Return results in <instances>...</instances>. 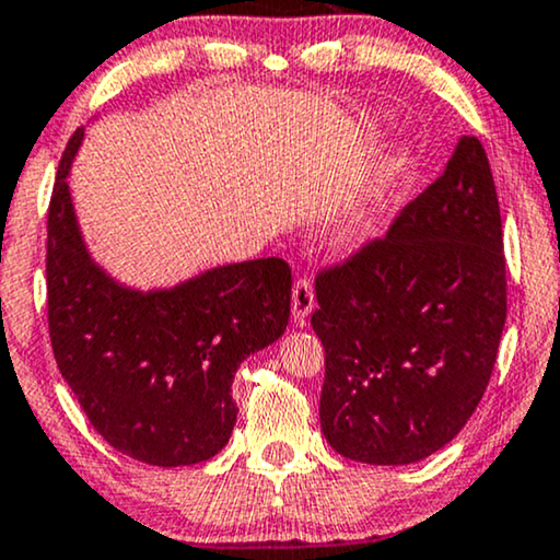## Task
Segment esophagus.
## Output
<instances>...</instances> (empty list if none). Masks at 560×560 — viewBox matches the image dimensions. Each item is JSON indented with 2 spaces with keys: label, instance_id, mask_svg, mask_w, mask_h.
<instances>
[{
  "label": "esophagus",
  "instance_id": "34e87169",
  "mask_svg": "<svg viewBox=\"0 0 560 560\" xmlns=\"http://www.w3.org/2000/svg\"><path fill=\"white\" fill-rule=\"evenodd\" d=\"M314 285L308 278H299L293 282V299H291V308H293V319L303 322L308 314L314 312Z\"/></svg>",
  "mask_w": 560,
  "mask_h": 560
}]
</instances>
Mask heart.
<instances>
[{
  "instance_id": "heart-1",
  "label": "heart",
  "mask_w": 560,
  "mask_h": 560,
  "mask_svg": "<svg viewBox=\"0 0 560 560\" xmlns=\"http://www.w3.org/2000/svg\"><path fill=\"white\" fill-rule=\"evenodd\" d=\"M399 174H402V158L399 155L384 158V161L376 165L374 174H371V178H369V186H365V191H363V202L355 205L353 212H350L348 231H355V228H361L365 220H369L371 212L376 210V205H382L386 195H389Z\"/></svg>"
}]
</instances>
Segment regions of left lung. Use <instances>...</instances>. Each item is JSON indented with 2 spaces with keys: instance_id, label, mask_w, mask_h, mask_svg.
<instances>
[{
  "instance_id": "left-lung-1",
  "label": "left lung",
  "mask_w": 560,
  "mask_h": 560,
  "mask_svg": "<svg viewBox=\"0 0 560 560\" xmlns=\"http://www.w3.org/2000/svg\"><path fill=\"white\" fill-rule=\"evenodd\" d=\"M319 420L342 457L410 465L465 428L506 322L499 195L478 137L405 205L386 236L319 269Z\"/></svg>"
}]
</instances>
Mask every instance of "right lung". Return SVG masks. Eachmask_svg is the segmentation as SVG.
Returning a JSON list of instances; mask_svg holds the SVG:
<instances>
[{
	"mask_svg": "<svg viewBox=\"0 0 560 560\" xmlns=\"http://www.w3.org/2000/svg\"><path fill=\"white\" fill-rule=\"evenodd\" d=\"M69 137L48 202L46 293L54 358L90 425L116 452L155 467L197 465L231 439L233 376L291 316V267L225 265L171 291L121 288L82 244L67 174Z\"/></svg>",
	"mask_w": 560,
	"mask_h": 560,
	"instance_id": "add662e5",
	"label": "right lung"
}]
</instances>
